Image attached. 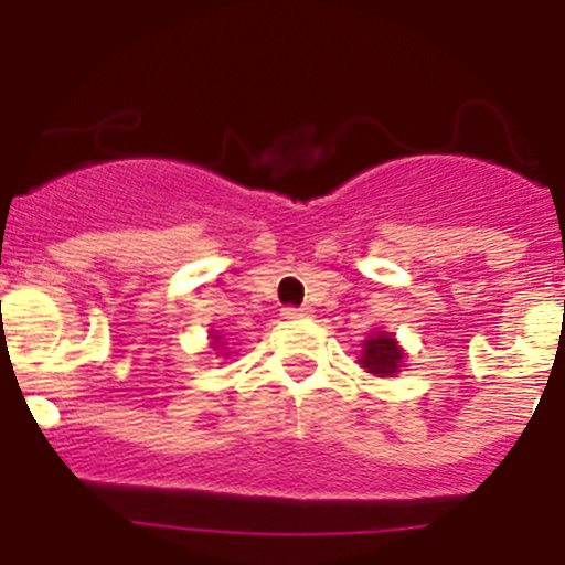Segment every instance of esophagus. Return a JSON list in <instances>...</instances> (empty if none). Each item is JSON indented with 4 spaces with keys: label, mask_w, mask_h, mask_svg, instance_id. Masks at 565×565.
Listing matches in <instances>:
<instances>
[{
    "label": "esophagus",
    "mask_w": 565,
    "mask_h": 565,
    "mask_svg": "<svg viewBox=\"0 0 565 565\" xmlns=\"http://www.w3.org/2000/svg\"><path fill=\"white\" fill-rule=\"evenodd\" d=\"M281 316H284V319H289V321H295V319H308L310 310H308V308H284Z\"/></svg>",
    "instance_id": "esophagus-1"
}]
</instances>
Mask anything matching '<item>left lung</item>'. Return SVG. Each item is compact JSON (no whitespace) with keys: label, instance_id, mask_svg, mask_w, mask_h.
Returning <instances> with one entry per match:
<instances>
[{"label":"left lung","instance_id":"left-lung-1","mask_svg":"<svg viewBox=\"0 0 565 565\" xmlns=\"http://www.w3.org/2000/svg\"><path fill=\"white\" fill-rule=\"evenodd\" d=\"M401 359H404V353H401L398 345H395L393 337L377 334L372 337V340H366L361 364H364L366 372L377 374V377H393V374L398 372Z\"/></svg>","mask_w":565,"mask_h":565}]
</instances>
